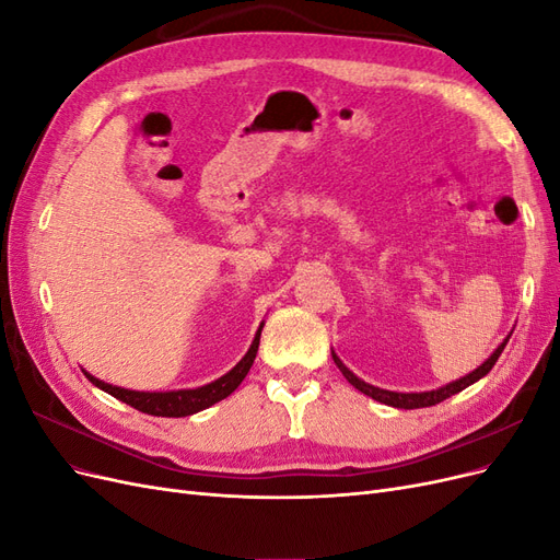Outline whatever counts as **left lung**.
Masks as SVG:
<instances>
[{
    "label": "left lung",
    "mask_w": 560,
    "mask_h": 560,
    "mask_svg": "<svg viewBox=\"0 0 560 560\" xmlns=\"http://www.w3.org/2000/svg\"><path fill=\"white\" fill-rule=\"evenodd\" d=\"M510 336H512V334H510ZM510 336H506L504 341H502L493 352H490V358H488L481 366L469 371V374L463 376V378H455V381H451V383H446V385H442V387H436V389H428V393H395V389L376 387V385L364 383L362 378L354 376L352 371H350L341 360H338V354H336L334 350H331V358H334L336 366L341 369V374L346 376V381H348L352 387H358L360 393H364L366 397L376 399V401H381V404H387V406H395V409H422V406H434V404H439V401H444V399L457 395V393H460V389L469 387L471 383L481 381V378L488 374V371L495 366V362H498V358L502 354L506 341H510Z\"/></svg>",
    "instance_id": "left-lung-1"
}]
</instances>
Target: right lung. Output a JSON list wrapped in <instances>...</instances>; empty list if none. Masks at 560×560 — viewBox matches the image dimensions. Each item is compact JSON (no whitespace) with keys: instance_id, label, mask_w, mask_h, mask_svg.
I'll use <instances>...</instances> for the list:
<instances>
[{"instance_id":"right-lung-1","label":"right lung","mask_w":560,"mask_h":560,"mask_svg":"<svg viewBox=\"0 0 560 560\" xmlns=\"http://www.w3.org/2000/svg\"><path fill=\"white\" fill-rule=\"evenodd\" d=\"M261 329H264V322L259 325L257 334H254V341L249 346V350L245 352V358L235 364L231 371L222 378H217L208 385H200V387H189V389H167V393H140V389H128V387H118L112 383L100 381L95 376H91L89 371H83L86 378L100 387L105 389L107 395L116 397L118 401H124L132 409H138L142 413L149 416H161V418H184V416H194L202 409H210L212 404L226 399L235 387L243 383V378L247 376L249 366L254 364V358H257V350H259V338H261Z\"/></svg>"}]
</instances>
